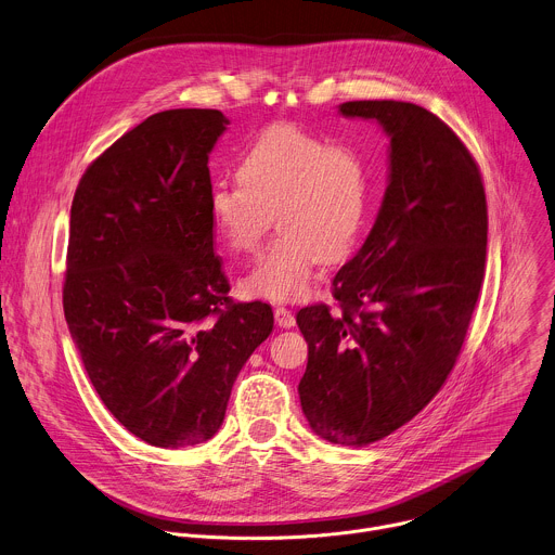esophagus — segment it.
Listing matches in <instances>:
<instances>
[{
	"instance_id": "34e87169",
	"label": "esophagus",
	"mask_w": 555,
	"mask_h": 555,
	"mask_svg": "<svg viewBox=\"0 0 555 555\" xmlns=\"http://www.w3.org/2000/svg\"><path fill=\"white\" fill-rule=\"evenodd\" d=\"M274 320H276V324L281 328H292L296 324V318H294V313L287 307H276L274 309Z\"/></svg>"
}]
</instances>
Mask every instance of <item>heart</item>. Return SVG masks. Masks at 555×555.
Masks as SVG:
<instances>
[{
	"label": "heart",
	"mask_w": 555,
	"mask_h": 555,
	"mask_svg": "<svg viewBox=\"0 0 555 555\" xmlns=\"http://www.w3.org/2000/svg\"><path fill=\"white\" fill-rule=\"evenodd\" d=\"M237 173V182L218 180L209 190L218 235L231 250L250 253L272 214L281 235L244 276L250 296L272 302L307 296L318 261L348 257L371 222V171L361 154L296 124L266 128Z\"/></svg>",
	"instance_id": "obj_1"
}]
</instances>
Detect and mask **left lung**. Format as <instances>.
Returning <instances> with one entry per match:
<instances>
[{
	"label": "left lung",
	"mask_w": 555,
	"mask_h": 555,
	"mask_svg": "<svg viewBox=\"0 0 555 555\" xmlns=\"http://www.w3.org/2000/svg\"><path fill=\"white\" fill-rule=\"evenodd\" d=\"M390 137V182L361 250L335 274L337 311H298L311 429L344 447L373 444L440 392L462 350L486 272L488 207L479 165L460 137L412 102L339 104Z\"/></svg>",
	"instance_id": "1"
}]
</instances>
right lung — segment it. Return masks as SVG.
Returning a JSON list of instances; mask_svg holds the SVG:
<instances>
[{"mask_svg":"<svg viewBox=\"0 0 555 555\" xmlns=\"http://www.w3.org/2000/svg\"><path fill=\"white\" fill-rule=\"evenodd\" d=\"M216 108L150 115L82 173L63 309L106 410L152 447L207 442L233 384L272 333V307L233 302L214 253Z\"/></svg>","mask_w":555,"mask_h":555,"instance_id":"obj_1","label":"right lung"}]
</instances>
